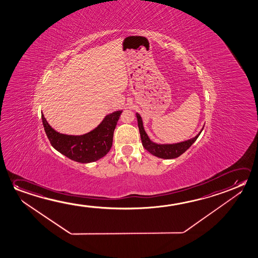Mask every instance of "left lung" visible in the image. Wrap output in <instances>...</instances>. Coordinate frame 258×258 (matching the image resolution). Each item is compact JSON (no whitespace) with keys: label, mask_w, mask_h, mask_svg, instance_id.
<instances>
[{"label":"left lung","mask_w":258,"mask_h":258,"mask_svg":"<svg viewBox=\"0 0 258 258\" xmlns=\"http://www.w3.org/2000/svg\"><path fill=\"white\" fill-rule=\"evenodd\" d=\"M137 116V121H138V127H139L140 135H141V140L143 143V146L148 152L152 153V155L159 157L160 159H176L180 155H182L187 149L191 147L192 143L197 141L198 136L197 135L195 138L182 142V143H176V144H168V145H160V144H156L152 143L151 140L149 139L148 135L143 129V120L140 116L139 114H136ZM204 129V128H203Z\"/></svg>","instance_id":"1"}]
</instances>
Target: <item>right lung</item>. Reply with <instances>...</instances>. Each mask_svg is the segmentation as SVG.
<instances>
[{
	"instance_id": "1",
	"label": "right lung",
	"mask_w": 258,
	"mask_h": 258,
	"mask_svg": "<svg viewBox=\"0 0 258 258\" xmlns=\"http://www.w3.org/2000/svg\"><path fill=\"white\" fill-rule=\"evenodd\" d=\"M122 111L106 115L93 131L83 135H66L54 131L42 114L45 135L56 151L80 163H90L107 154L113 144V135Z\"/></svg>"
}]
</instances>
